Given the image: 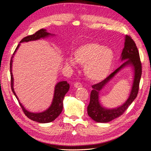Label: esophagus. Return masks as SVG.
Masks as SVG:
<instances>
[{
	"label": "esophagus",
	"mask_w": 151,
	"mask_h": 151,
	"mask_svg": "<svg viewBox=\"0 0 151 151\" xmlns=\"http://www.w3.org/2000/svg\"><path fill=\"white\" fill-rule=\"evenodd\" d=\"M74 87H75V88H82V87H83V85H82L81 83L77 82V83H75L74 84Z\"/></svg>",
	"instance_id": "obj_1"
}]
</instances>
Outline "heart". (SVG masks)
Here are the masks:
<instances>
[{"label": "heart", "mask_w": 151, "mask_h": 151, "mask_svg": "<svg viewBox=\"0 0 151 151\" xmlns=\"http://www.w3.org/2000/svg\"><path fill=\"white\" fill-rule=\"evenodd\" d=\"M73 54V58H66V65L71 68H76L77 63L84 65L85 75L92 81L104 80L111 70L114 53L108 47L95 42L86 43L78 46Z\"/></svg>", "instance_id": "obj_1"}]
</instances>
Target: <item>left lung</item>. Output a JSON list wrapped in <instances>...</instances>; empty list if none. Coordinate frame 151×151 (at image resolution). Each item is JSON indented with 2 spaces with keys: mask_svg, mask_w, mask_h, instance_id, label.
Masks as SVG:
<instances>
[{
  "mask_svg": "<svg viewBox=\"0 0 151 151\" xmlns=\"http://www.w3.org/2000/svg\"><path fill=\"white\" fill-rule=\"evenodd\" d=\"M121 61L125 60L114 72L109 75L104 80L92 86L90 103L88 106V114L97 122L106 123L121 116L136 99L139 90V84L142 73L141 63L139 54L135 43L130 36L125 37L124 47L122 50ZM128 66H132L134 70V81L129 98L121 106L115 109H106L99 103V95L104 87L123 68Z\"/></svg>",
  "mask_w": 151,
  "mask_h": 151,
  "instance_id": "obj_1",
  "label": "left lung"
}]
</instances>
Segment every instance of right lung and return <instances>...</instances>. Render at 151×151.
<instances>
[{"instance_id":"add662e5","label":"right lung","mask_w":151,"mask_h":151,"mask_svg":"<svg viewBox=\"0 0 151 151\" xmlns=\"http://www.w3.org/2000/svg\"><path fill=\"white\" fill-rule=\"evenodd\" d=\"M50 35H54L50 33H48L46 31V29H42L40 30H38L37 32L31 35L27 36L22 38L19 44L17 46V48H16L14 53L12 57L10 60V75H11V88L13 93L15 96L16 98L18 100L19 104L22 108L23 112L24 113L25 115L29 118L30 119L34 121H36L39 123H49L53 121H54L56 119L59 114L61 113L63 109V100L64 98L65 95L68 92L70 89V84L67 83V81H60L56 84L54 88V97L51 103V106L46 109L45 111L41 113H32L30 112L27 111L24 106L21 104L18 97H17V94H16L14 88H13V76L12 73V63H13V58L15 52H17V50L19 48L20 46V43L22 42H28L30 41H35L37 40H40L41 38H45L46 37H48Z\"/></svg>"}]
</instances>
